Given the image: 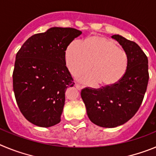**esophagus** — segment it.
I'll use <instances>...</instances> for the list:
<instances>
[{"instance_id": "obj_1", "label": "esophagus", "mask_w": 156, "mask_h": 156, "mask_svg": "<svg viewBox=\"0 0 156 156\" xmlns=\"http://www.w3.org/2000/svg\"><path fill=\"white\" fill-rule=\"evenodd\" d=\"M76 87L77 90H80L82 88H83V86H82V85H80V84H76Z\"/></svg>"}]
</instances>
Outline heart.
<instances>
[{
  "label": "heart",
  "mask_w": 156,
  "mask_h": 156,
  "mask_svg": "<svg viewBox=\"0 0 156 156\" xmlns=\"http://www.w3.org/2000/svg\"><path fill=\"white\" fill-rule=\"evenodd\" d=\"M66 60L74 76L91 69L92 73L82 77L83 82L93 85L99 82L104 87L119 83L128 67L126 51L120 49L115 41L98 36L85 40L83 45L78 41H73L66 49Z\"/></svg>",
  "instance_id": "1"
}]
</instances>
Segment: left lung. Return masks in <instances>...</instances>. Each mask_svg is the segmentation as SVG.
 I'll return each instance as SVG.
<instances>
[{
	"mask_svg": "<svg viewBox=\"0 0 156 156\" xmlns=\"http://www.w3.org/2000/svg\"><path fill=\"white\" fill-rule=\"evenodd\" d=\"M128 57V67L122 79L116 84L101 88L85 87L81 90L87 113L93 123L112 128L124 124L140 108L147 90L148 58L135 42L122 36L112 35Z\"/></svg>",
	"mask_w": 156,
	"mask_h": 156,
	"instance_id": "8db88e82",
	"label": "left lung"
}]
</instances>
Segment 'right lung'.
Returning <instances> with one entry per match:
<instances>
[{"label":"right lung","mask_w":156,"mask_h":156,"mask_svg":"<svg viewBox=\"0 0 156 156\" xmlns=\"http://www.w3.org/2000/svg\"><path fill=\"white\" fill-rule=\"evenodd\" d=\"M82 32L52 27L30 37L16 54L13 90L19 110L29 122L50 127L61 121L65 92L75 83L66 67V51Z\"/></svg>","instance_id":"add662e5"}]
</instances>
